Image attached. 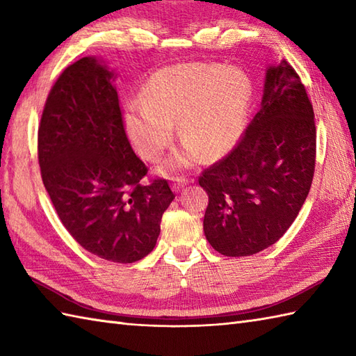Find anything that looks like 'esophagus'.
<instances>
[{
    "label": "esophagus",
    "instance_id": "1",
    "mask_svg": "<svg viewBox=\"0 0 356 356\" xmlns=\"http://www.w3.org/2000/svg\"><path fill=\"white\" fill-rule=\"evenodd\" d=\"M190 182V180H188L186 177H174V180H172V188L176 191H179V190H182V188Z\"/></svg>",
    "mask_w": 356,
    "mask_h": 356
}]
</instances>
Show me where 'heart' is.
<instances>
[{"mask_svg": "<svg viewBox=\"0 0 356 356\" xmlns=\"http://www.w3.org/2000/svg\"><path fill=\"white\" fill-rule=\"evenodd\" d=\"M251 87L243 73L222 65L188 64L157 72L143 88L142 101L127 105L124 122L138 153L157 161L172 139V124L188 147L170 166H185L199 156L220 157L236 145L246 124Z\"/></svg>", "mask_w": 356, "mask_h": 356, "instance_id": "1", "label": "heart"}]
</instances>
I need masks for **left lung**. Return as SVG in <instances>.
Here are the masks:
<instances>
[{
	"label": "left lung",
	"mask_w": 356,
	"mask_h": 356,
	"mask_svg": "<svg viewBox=\"0 0 356 356\" xmlns=\"http://www.w3.org/2000/svg\"><path fill=\"white\" fill-rule=\"evenodd\" d=\"M316 157L314 108L293 67H270L261 108L238 142L199 176L208 193L207 240L226 257L263 251L289 229L311 190Z\"/></svg>",
	"instance_id": "8db88e82"
}]
</instances>
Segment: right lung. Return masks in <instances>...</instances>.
I'll return each mask as SVG.
<instances>
[{
	"label": "right lung",
	"mask_w": 356,
	"mask_h": 356,
	"mask_svg": "<svg viewBox=\"0 0 356 356\" xmlns=\"http://www.w3.org/2000/svg\"><path fill=\"white\" fill-rule=\"evenodd\" d=\"M115 74L82 58L59 74L38 128L42 184L59 220L78 243L104 260L134 263L156 246L176 194L151 179L127 138Z\"/></svg>",
	"instance_id": "add662e5"
}]
</instances>
